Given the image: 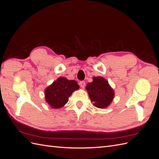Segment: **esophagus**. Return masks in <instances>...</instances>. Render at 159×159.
<instances>
[{
	"instance_id": "esophagus-1",
	"label": "esophagus",
	"mask_w": 159,
	"mask_h": 159,
	"mask_svg": "<svg viewBox=\"0 0 159 159\" xmlns=\"http://www.w3.org/2000/svg\"><path fill=\"white\" fill-rule=\"evenodd\" d=\"M80 86H81V88H85V81H80Z\"/></svg>"
}]
</instances>
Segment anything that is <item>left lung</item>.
I'll use <instances>...</instances> for the list:
<instances>
[{"mask_svg": "<svg viewBox=\"0 0 159 159\" xmlns=\"http://www.w3.org/2000/svg\"><path fill=\"white\" fill-rule=\"evenodd\" d=\"M88 94L93 105L98 108H105L111 103L114 97L113 89L108 81L102 77H94L93 81L86 86Z\"/></svg>", "mask_w": 159, "mask_h": 159, "instance_id": "8db88e82", "label": "left lung"}]
</instances>
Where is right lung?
<instances>
[{
	"label": "right lung",
	"instance_id": "add662e5",
	"mask_svg": "<svg viewBox=\"0 0 159 159\" xmlns=\"http://www.w3.org/2000/svg\"><path fill=\"white\" fill-rule=\"evenodd\" d=\"M79 88L75 80H68L61 77L46 89V102L54 109L63 107L68 102V98L71 93Z\"/></svg>",
	"mask_w": 159,
	"mask_h": 159
}]
</instances>
